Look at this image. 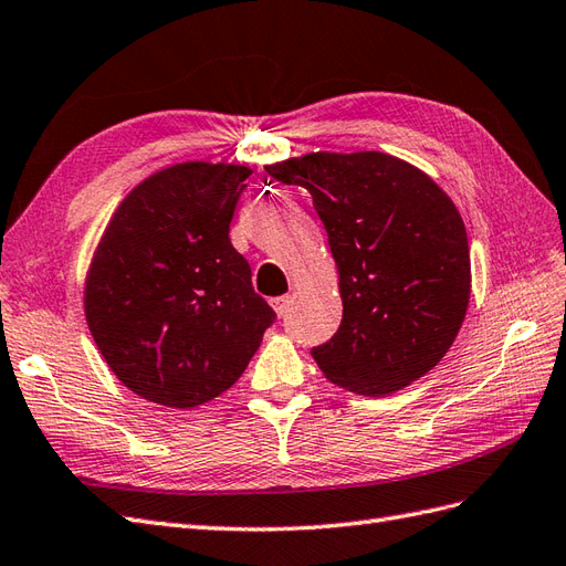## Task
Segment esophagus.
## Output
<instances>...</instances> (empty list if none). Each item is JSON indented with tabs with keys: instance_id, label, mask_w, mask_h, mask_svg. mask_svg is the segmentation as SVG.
Listing matches in <instances>:
<instances>
[{
	"instance_id": "1",
	"label": "esophagus",
	"mask_w": 566,
	"mask_h": 566,
	"mask_svg": "<svg viewBox=\"0 0 566 566\" xmlns=\"http://www.w3.org/2000/svg\"><path fill=\"white\" fill-rule=\"evenodd\" d=\"M292 301H294V296H277V298H272V308L277 311V315H284L286 311H289V306H292Z\"/></svg>"
}]
</instances>
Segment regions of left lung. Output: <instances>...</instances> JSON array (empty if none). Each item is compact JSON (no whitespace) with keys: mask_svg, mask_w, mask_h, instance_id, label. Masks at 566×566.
<instances>
[{"mask_svg":"<svg viewBox=\"0 0 566 566\" xmlns=\"http://www.w3.org/2000/svg\"><path fill=\"white\" fill-rule=\"evenodd\" d=\"M265 169L313 196L339 270L342 325L311 349L325 378L366 397L423 378L459 335L471 296L454 202L385 153H313Z\"/></svg>","mask_w":566,"mask_h":566,"instance_id":"8db88e82","label":"left lung"}]
</instances>
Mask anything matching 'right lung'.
I'll return each instance as SVG.
<instances>
[{
	"label": "right lung",
	"mask_w": 566,
	"mask_h": 566,
	"mask_svg": "<svg viewBox=\"0 0 566 566\" xmlns=\"http://www.w3.org/2000/svg\"><path fill=\"white\" fill-rule=\"evenodd\" d=\"M251 177L184 163L124 198L85 280V317L114 375L138 397L191 409L234 385L277 321L229 239Z\"/></svg>",
	"instance_id": "1"
}]
</instances>
